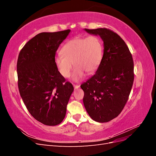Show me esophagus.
I'll use <instances>...</instances> for the list:
<instances>
[{"label":"esophagus","instance_id":"obj_1","mask_svg":"<svg viewBox=\"0 0 156 156\" xmlns=\"http://www.w3.org/2000/svg\"><path fill=\"white\" fill-rule=\"evenodd\" d=\"M73 87H74V89H77L80 87L79 85H77V84H74L73 85Z\"/></svg>","mask_w":156,"mask_h":156}]
</instances>
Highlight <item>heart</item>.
Instances as JSON below:
<instances>
[{
	"instance_id": "heart-1",
	"label": "heart",
	"mask_w": 156,
	"mask_h": 156,
	"mask_svg": "<svg viewBox=\"0 0 156 156\" xmlns=\"http://www.w3.org/2000/svg\"><path fill=\"white\" fill-rule=\"evenodd\" d=\"M61 53L55 58V64L60 75L65 78L70 77L73 66L72 79L79 81L86 73L92 74L101 62L103 46L100 37L90 35L75 37L64 44Z\"/></svg>"
}]
</instances>
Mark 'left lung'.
Here are the masks:
<instances>
[{
  "mask_svg": "<svg viewBox=\"0 0 156 156\" xmlns=\"http://www.w3.org/2000/svg\"><path fill=\"white\" fill-rule=\"evenodd\" d=\"M103 41V55L96 73L81 88L89 116L98 122H107L119 116L128 100L134 80L132 55L125 41L111 30L84 29Z\"/></svg>",
  "mask_w": 156,
  "mask_h": 156,
  "instance_id": "obj_1",
  "label": "left lung"
}]
</instances>
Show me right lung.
Returning <instances> with one entry per match:
<instances>
[{"label": "right lung", "mask_w": 156, "mask_h": 156, "mask_svg": "<svg viewBox=\"0 0 156 156\" xmlns=\"http://www.w3.org/2000/svg\"><path fill=\"white\" fill-rule=\"evenodd\" d=\"M70 30L41 32L19 54L17 72L21 97L30 115L46 126L60 124L73 87L65 82L55 64L56 52Z\"/></svg>", "instance_id": "add662e5"}]
</instances>
